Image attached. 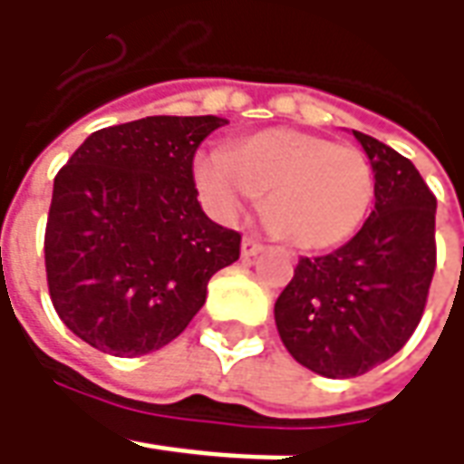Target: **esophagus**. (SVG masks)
Returning <instances> with one entry per match:
<instances>
[{
  "label": "esophagus",
  "instance_id": "34e87169",
  "mask_svg": "<svg viewBox=\"0 0 464 464\" xmlns=\"http://www.w3.org/2000/svg\"><path fill=\"white\" fill-rule=\"evenodd\" d=\"M240 253L242 258H256L258 253H263V245L258 240H253V237H245L240 245Z\"/></svg>",
  "mask_w": 464,
  "mask_h": 464
}]
</instances>
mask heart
<instances>
[{"label":"heart","mask_w":464,"mask_h":464,"mask_svg":"<svg viewBox=\"0 0 464 464\" xmlns=\"http://www.w3.org/2000/svg\"><path fill=\"white\" fill-rule=\"evenodd\" d=\"M193 178L219 219H237L263 198L266 227L296 250H330L351 240L374 198V172L356 147L325 136L268 129L201 152Z\"/></svg>","instance_id":"b5f03b06"}]
</instances>
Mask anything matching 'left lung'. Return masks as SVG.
<instances>
[{"label":"left lung","mask_w":464,"mask_h":464,"mask_svg":"<svg viewBox=\"0 0 464 464\" xmlns=\"http://www.w3.org/2000/svg\"><path fill=\"white\" fill-rule=\"evenodd\" d=\"M374 172V211L351 240L302 258L274 307L286 351L330 380L395 356L419 325L437 268V198L416 165L353 131Z\"/></svg>","instance_id":"8db88e82"}]
</instances>
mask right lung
I'll return each mask as SVG.
<instances>
[{
    "mask_svg": "<svg viewBox=\"0 0 464 464\" xmlns=\"http://www.w3.org/2000/svg\"><path fill=\"white\" fill-rule=\"evenodd\" d=\"M217 116H150L90 134L53 180L45 276L63 325L102 353L144 356L204 307L240 235L198 204L193 154Z\"/></svg>",
    "mask_w": 464,
    "mask_h": 464,
    "instance_id": "add662e5",
    "label": "right lung"
}]
</instances>
